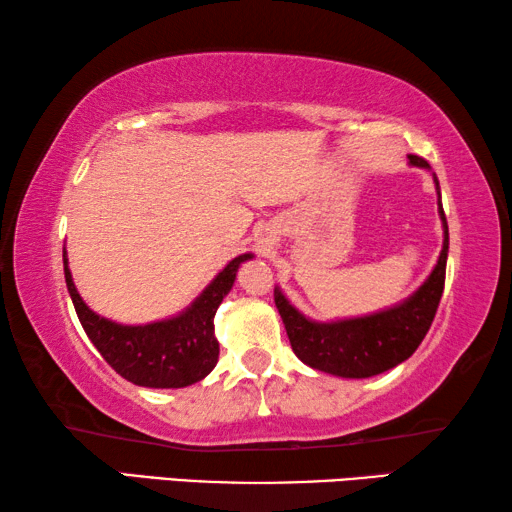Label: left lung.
Listing matches in <instances>:
<instances>
[{"mask_svg":"<svg viewBox=\"0 0 512 512\" xmlns=\"http://www.w3.org/2000/svg\"><path fill=\"white\" fill-rule=\"evenodd\" d=\"M409 164L431 171L429 162L418 155H409ZM431 176L438 192V216L443 221V250L427 280L409 298L375 314L323 323V320L307 318L291 305L280 287H275V305L287 327L291 348L309 368L345 379L381 375L409 359L427 336L438 302L443 298L449 253V230L443 203H440V185L436 173Z\"/></svg>","mask_w":512,"mask_h":512,"instance_id":"obj_1","label":"left lung"}]
</instances>
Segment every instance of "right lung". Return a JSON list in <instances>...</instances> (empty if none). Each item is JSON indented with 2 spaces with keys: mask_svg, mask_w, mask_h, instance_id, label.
<instances>
[{
  "mask_svg": "<svg viewBox=\"0 0 512 512\" xmlns=\"http://www.w3.org/2000/svg\"><path fill=\"white\" fill-rule=\"evenodd\" d=\"M246 259H253V253H244L228 262L180 314L144 325H124L99 316L85 305L81 293L76 291L67 250L63 248L67 291L85 334L121 377L146 388H185L214 370L219 361L214 314L230 293L239 266Z\"/></svg>",
  "mask_w": 512,
  "mask_h": 512,
  "instance_id": "obj_1",
  "label": "right lung"
}]
</instances>
